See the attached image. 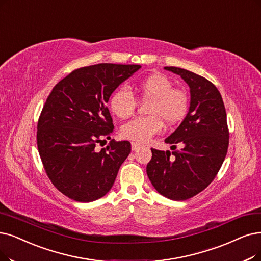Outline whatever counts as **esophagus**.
<instances>
[{
	"instance_id": "esophagus-1",
	"label": "esophagus",
	"mask_w": 261,
	"mask_h": 261,
	"mask_svg": "<svg viewBox=\"0 0 261 261\" xmlns=\"http://www.w3.org/2000/svg\"><path fill=\"white\" fill-rule=\"evenodd\" d=\"M141 148V144L137 143V142H132V150L133 151H137Z\"/></svg>"
}]
</instances>
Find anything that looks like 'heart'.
Listing matches in <instances>:
<instances>
[{"mask_svg":"<svg viewBox=\"0 0 261 261\" xmlns=\"http://www.w3.org/2000/svg\"><path fill=\"white\" fill-rule=\"evenodd\" d=\"M172 86V81L161 72L147 76L135 86L139 98L148 101L145 112L149 116L124 124L121 128L124 139L138 143L148 142L154 135L162 132L163 121L172 125L183 120L189 107V98L183 90ZM109 107L114 116L127 119L136 110L137 100L126 88L120 87L111 94Z\"/></svg>","mask_w":261,"mask_h":261,"instance_id":"heart-1","label":"heart"}]
</instances>
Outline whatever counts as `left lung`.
<instances>
[{
  "label": "left lung",
  "instance_id": "1",
  "mask_svg": "<svg viewBox=\"0 0 261 261\" xmlns=\"http://www.w3.org/2000/svg\"><path fill=\"white\" fill-rule=\"evenodd\" d=\"M165 69L189 85L191 103L180 126L165 139L173 151L151 149L147 173L161 195L180 201L202 192L214 180L226 158L229 130L222 95L211 81L180 67Z\"/></svg>",
  "mask_w": 261,
  "mask_h": 261
}]
</instances>
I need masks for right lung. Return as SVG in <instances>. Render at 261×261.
Here are the masks:
<instances>
[{"label": "right lung", "mask_w": 261, "mask_h": 261, "mask_svg": "<svg viewBox=\"0 0 261 261\" xmlns=\"http://www.w3.org/2000/svg\"><path fill=\"white\" fill-rule=\"evenodd\" d=\"M140 65L101 63L71 71L52 89L37 124V147L48 178L70 199L90 202L112 187L130 153L128 141L110 139V95Z\"/></svg>", "instance_id": "right-lung-1"}]
</instances>
